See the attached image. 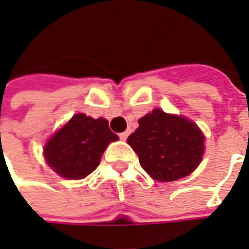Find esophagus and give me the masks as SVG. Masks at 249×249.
<instances>
[{"mask_svg": "<svg viewBox=\"0 0 249 249\" xmlns=\"http://www.w3.org/2000/svg\"><path fill=\"white\" fill-rule=\"evenodd\" d=\"M128 136H129V132H128V131H125V132H123V133H120V138L123 139V140H126V138H128Z\"/></svg>", "mask_w": 249, "mask_h": 249, "instance_id": "34e87169", "label": "esophagus"}]
</instances>
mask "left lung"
I'll return each mask as SVG.
<instances>
[{"mask_svg": "<svg viewBox=\"0 0 249 249\" xmlns=\"http://www.w3.org/2000/svg\"><path fill=\"white\" fill-rule=\"evenodd\" d=\"M204 136L187 118L155 109L139 120L128 144L140 166L158 181H174L195 170L204 150Z\"/></svg>", "mask_w": 249, "mask_h": 249, "instance_id": "8db88e82", "label": "left lung"}]
</instances>
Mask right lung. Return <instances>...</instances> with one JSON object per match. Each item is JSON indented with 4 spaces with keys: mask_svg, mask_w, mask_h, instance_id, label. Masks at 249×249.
Segmentation results:
<instances>
[{
    "mask_svg": "<svg viewBox=\"0 0 249 249\" xmlns=\"http://www.w3.org/2000/svg\"><path fill=\"white\" fill-rule=\"evenodd\" d=\"M118 136L105 118L75 114L45 146L49 166L69 180L83 178L95 170L105 148Z\"/></svg>",
    "mask_w": 249,
    "mask_h": 249,
    "instance_id": "1",
    "label": "right lung"
}]
</instances>
